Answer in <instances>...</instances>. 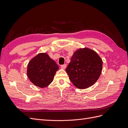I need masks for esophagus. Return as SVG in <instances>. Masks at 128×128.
I'll return each mask as SVG.
<instances>
[{"label":"esophagus","instance_id":"34e87169","mask_svg":"<svg viewBox=\"0 0 128 128\" xmlns=\"http://www.w3.org/2000/svg\"><path fill=\"white\" fill-rule=\"evenodd\" d=\"M66 67H67V64H66L61 65V68L62 69H66Z\"/></svg>","mask_w":128,"mask_h":128}]
</instances>
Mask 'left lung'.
I'll return each instance as SVG.
<instances>
[{"label": "left lung", "instance_id": "obj_1", "mask_svg": "<svg viewBox=\"0 0 128 128\" xmlns=\"http://www.w3.org/2000/svg\"><path fill=\"white\" fill-rule=\"evenodd\" d=\"M102 69V60L97 53L84 48L74 53L66 71L74 86L84 89L93 86L97 81Z\"/></svg>", "mask_w": 128, "mask_h": 128}]
</instances>
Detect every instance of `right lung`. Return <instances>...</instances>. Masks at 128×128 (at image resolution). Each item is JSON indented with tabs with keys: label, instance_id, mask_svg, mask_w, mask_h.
Returning <instances> with one entry per match:
<instances>
[{
	"label": "right lung",
	"instance_id": "obj_1",
	"mask_svg": "<svg viewBox=\"0 0 128 128\" xmlns=\"http://www.w3.org/2000/svg\"><path fill=\"white\" fill-rule=\"evenodd\" d=\"M59 67L46 53H39L30 60L27 66L28 78L40 88L48 86L54 79Z\"/></svg>",
	"mask_w": 128,
	"mask_h": 128
}]
</instances>
